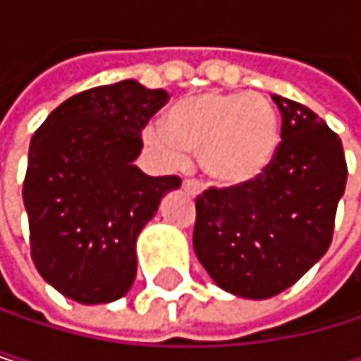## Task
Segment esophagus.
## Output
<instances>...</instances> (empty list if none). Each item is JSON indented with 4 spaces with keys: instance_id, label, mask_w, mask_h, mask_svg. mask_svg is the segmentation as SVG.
Listing matches in <instances>:
<instances>
[{
    "instance_id": "obj_1",
    "label": "esophagus",
    "mask_w": 361,
    "mask_h": 361,
    "mask_svg": "<svg viewBox=\"0 0 361 361\" xmlns=\"http://www.w3.org/2000/svg\"><path fill=\"white\" fill-rule=\"evenodd\" d=\"M182 186H184V190L190 192V195H201V190H203L201 184L195 182V179H184V184H182Z\"/></svg>"
}]
</instances>
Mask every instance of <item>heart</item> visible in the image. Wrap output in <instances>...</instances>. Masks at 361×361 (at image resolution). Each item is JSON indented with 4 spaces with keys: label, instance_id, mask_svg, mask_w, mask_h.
Segmentation results:
<instances>
[{
    "label": "heart",
    "instance_id": "1",
    "mask_svg": "<svg viewBox=\"0 0 361 361\" xmlns=\"http://www.w3.org/2000/svg\"><path fill=\"white\" fill-rule=\"evenodd\" d=\"M142 140L166 166H184L190 154H199L203 175L231 190L269 171L281 142V121L262 94L205 90L175 102L164 126H147Z\"/></svg>",
    "mask_w": 361,
    "mask_h": 361
}]
</instances>
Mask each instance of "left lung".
<instances>
[{
  "mask_svg": "<svg viewBox=\"0 0 361 361\" xmlns=\"http://www.w3.org/2000/svg\"><path fill=\"white\" fill-rule=\"evenodd\" d=\"M273 102L281 142L269 171L245 188L197 197L195 253L216 286L245 299L283 293L327 253L349 175L323 118L286 97Z\"/></svg>",
  "mask_w": 361,
  "mask_h": 361,
  "instance_id": "obj_1",
  "label": "left lung"
}]
</instances>
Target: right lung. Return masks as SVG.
I'll use <instances>...</instances> for the list:
<instances>
[{"instance_id":"add662e5","label":"right lung","mask_w":361,"mask_h":361,"mask_svg":"<svg viewBox=\"0 0 361 361\" xmlns=\"http://www.w3.org/2000/svg\"><path fill=\"white\" fill-rule=\"evenodd\" d=\"M166 102V90L123 80L68 97L34 132L23 182L30 249L64 297L94 305L132 288L138 233L182 184L134 164L145 126Z\"/></svg>"}]
</instances>
